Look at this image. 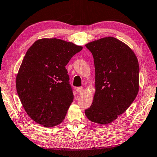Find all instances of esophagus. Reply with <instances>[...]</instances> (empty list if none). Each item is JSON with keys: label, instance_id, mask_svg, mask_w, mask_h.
<instances>
[{"label": "esophagus", "instance_id": "1", "mask_svg": "<svg viewBox=\"0 0 157 157\" xmlns=\"http://www.w3.org/2000/svg\"><path fill=\"white\" fill-rule=\"evenodd\" d=\"M76 91L78 93H82L84 91V89L82 87H77L76 88Z\"/></svg>", "mask_w": 157, "mask_h": 157}]
</instances>
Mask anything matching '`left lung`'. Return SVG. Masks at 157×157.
Instances as JSON below:
<instances>
[{"label":"left lung","mask_w":157,"mask_h":157,"mask_svg":"<svg viewBox=\"0 0 157 157\" xmlns=\"http://www.w3.org/2000/svg\"><path fill=\"white\" fill-rule=\"evenodd\" d=\"M92 53L95 92L91 107L85 110L94 123L107 124L125 111L139 89V65L133 50L114 37L86 44Z\"/></svg>","instance_id":"obj_1"}]
</instances>
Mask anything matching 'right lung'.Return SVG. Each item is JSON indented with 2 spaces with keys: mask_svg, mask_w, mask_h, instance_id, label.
Returning <instances> with one entry per match:
<instances>
[{
  "mask_svg": "<svg viewBox=\"0 0 157 157\" xmlns=\"http://www.w3.org/2000/svg\"><path fill=\"white\" fill-rule=\"evenodd\" d=\"M82 46L59 39L36 41L26 52L16 79L17 94L28 115L52 127L62 123L73 101L65 66Z\"/></svg>",
  "mask_w": 157,
  "mask_h": 157,
  "instance_id": "add662e5",
  "label": "right lung"
}]
</instances>
